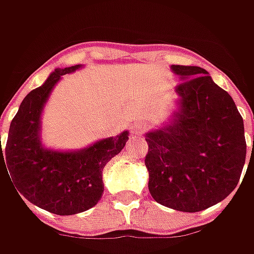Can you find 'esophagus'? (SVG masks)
Returning a JSON list of instances; mask_svg holds the SVG:
<instances>
[{"label": "esophagus", "instance_id": "obj_1", "mask_svg": "<svg viewBox=\"0 0 254 254\" xmlns=\"http://www.w3.org/2000/svg\"><path fill=\"white\" fill-rule=\"evenodd\" d=\"M145 128H147V126L144 124V123H132L131 126H130V131H131L132 135H140L142 132L145 131Z\"/></svg>", "mask_w": 254, "mask_h": 254}]
</instances>
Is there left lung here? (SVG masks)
Returning a JSON list of instances; mask_svg holds the SVG:
<instances>
[{
	"label": "left lung",
	"mask_w": 254,
	"mask_h": 254,
	"mask_svg": "<svg viewBox=\"0 0 254 254\" xmlns=\"http://www.w3.org/2000/svg\"><path fill=\"white\" fill-rule=\"evenodd\" d=\"M178 109L145 134L148 190L171 209L199 212L229 196L246 160L243 119L228 92L198 66L172 64Z\"/></svg>",
	"instance_id": "obj_1"
}]
</instances>
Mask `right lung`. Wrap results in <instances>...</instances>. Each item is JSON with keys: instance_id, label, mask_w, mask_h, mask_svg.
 I'll return each mask as SVG.
<instances>
[{"instance_id": "obj_1", "label": "right lung", "mask_w": 254, "mask_h": 254, "mask_svg": "<svg viewBox=\"0 0 254 254\" xmlns=\"http://www.w3.org/2000/svg\"><path fill=\"white\" fill-rule=\"evenodd\" d=\"M79 67L56 69L42 86L28 93L11 122L4 148L0 144V171L8 168L18 196L56 215L80 213L100 200L103 168L128 140V132L123 131L69 152L46 150L41 144V113L49 93L64 74Z\"/></svg>"}]
</instances>
